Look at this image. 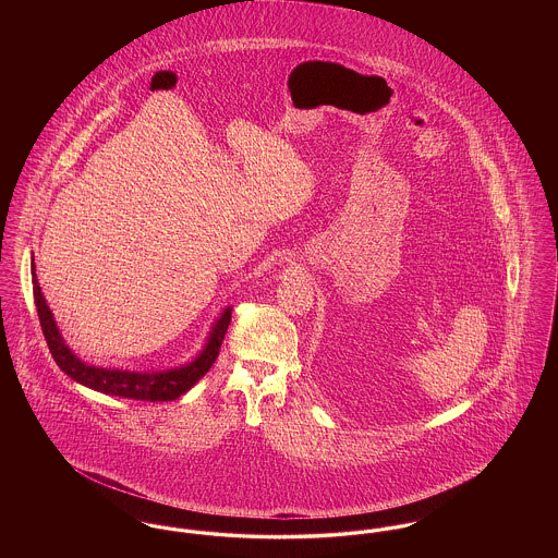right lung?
Segmentation results:
<instances>
[{
	"label": "right lung",
	"mask_w": 558,
	"mask_h": 558,
	"mask_svg": "<svg viewBox=\"0 0 558 558\" xmlns=\"http://www.w3.org/2000/svg\"><path fill=\"white\" fill-rule=\"evenodd\" d=\"M33 274V296L39 324L44 330V337L50 347L53 362L60 366V371L71 376L75 383H80L87 389H94L98 393L112 396V398L140 399V401H171L190 391L215 364V357L219 355V347L226 337V330L232 319V307L228 305L219 318L211 324V330L207 335V341L203 349L182 366L167 368V371H125V368H102L83 362L75 355V351L66 345L64 337L60 335V328L50 312V305L41 292L37 282L35 264L31 266Z\"/></svg>",
	"instance_id": "add662e5"
}]
</instances>
